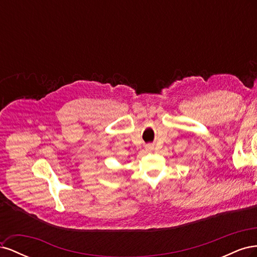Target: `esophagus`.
<instances>
[{"label":"esophagus","instance_id":"esophagus-1","mask_svg":"<svg viewBox=\"0 0 257 257\" xmlns=\"http://www.w3.org/2000/svg\"><path fill=\"white\" fill-rule=\"evenodd\" d=\"M154 149V146L153 145H146V150L147 151H152Z\"/></svg>","mask_w":257,"mask_h":257}]
</instances>
